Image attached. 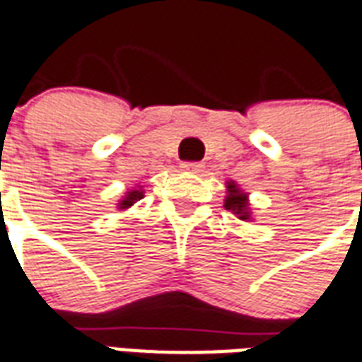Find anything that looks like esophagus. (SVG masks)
Masks as SVG:
<instances>
[{
	"instance_id": "obj_1",
	"label": "esophagus",
	"mask_w": 362,
	"mask_h": 362,
	"mask_svg": "<svg viewBox=\"0 0 362 362\" xmlns=\"http://www.w3.org/2000/svg\"><path fill=\"white\" fill-rule=\"evenodd\" d=\"M181 170L183 171H192V173H199L204 170V163L200 162H183L181 163Z\"/></svg>"
}]
</instances>
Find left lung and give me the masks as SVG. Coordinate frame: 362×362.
Returning a JSON list of instances; mask_svg holds the SVG:
<instances>
[{"instance_id":"left-lung-1","label":"left lung","mask_w":362,"mask_h":362,"mask_svg":"<svg viewBox=\"0 0 362 362\" xmlns=\"http://www.w3.org/2000/svg\"><path fill=\"white\" fill-rule=\"evenodd\" d=\"M229 194L226 197V208L231 212L239 214L241 220H249V202H247V194L237 189L235 183H228Z\"/></svg>"}]
</instances>
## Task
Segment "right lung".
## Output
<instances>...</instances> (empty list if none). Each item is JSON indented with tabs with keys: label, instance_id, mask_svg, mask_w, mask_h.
I'll list each match as a JSON object with an SVG mask.
<instances>
[{
	"label": "right lung",
	"instance_id": "right-lung-1",
	"mask_svg": "<svg viewBox=\"0 0 362 362\" xmlns=\"http://www.w3.org/2000/svg\"><path fill=\"white\" fill-rule=\"evenodd\" d=\"M139 199H142V192L141 191H131L125 197V200H121L119 206L121 208H129V206H131V204H134V202H136V200H139Z\"/></svg>",
	"mask_w": 362,
	"mask_h": 362
}]
</instances>
